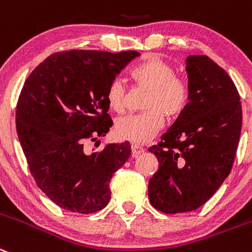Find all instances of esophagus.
Returning a JSON list of instances; mask_svg holds the SVG:
<instances>
[{"mask_svg":"<svg viewBox=\"0 0 252 252\" xmlns=\"http://www.w3.org/2000/svg\"><path fill=\"white\" fill-rule=\"evenodd\" d=\"M144 150H145L144 148L140 147V145L131 144V155H133L134 158H135V157H138V155L143 154V153H144Z\"/></svg>","mask_w":252,"mask_h":252,"instance_id":"obj_1","label":"esophagus"}]
</instances>
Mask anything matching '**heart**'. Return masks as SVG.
Here are the masks:
<instances>
[{
	"mask_svg": "<svg viewBox=\"0 0 252 252\" xmlns=\"http://www.w3.org/2000/svg\"><path fill=\"white\" fill-rule=\"evenodd\" d=\"M133 79L139 86L150 89L145 108L149 110L121 118L115 124V134L119 139L135 144L152 140L164 126V116L176 117L189 102L190 89L187 82L174 76L173 65L166 61L150 56L130 70ZM124 84L115 78L107 89V102L110 109L117 113L124 110Z\"/></svg>",
	"mask_w": 252,
	"mask_h": 252,
	"instance_id": "obj_1",
	"label": "heart"
}]
</instances>
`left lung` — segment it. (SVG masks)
<instances>
[{"label": "left lung", "mask_w": 252, "mask_h": 252, "mask_svg": "<svg viewBox=\"0 0 252 252\" xmlns=\"http://www.w3.org/2000/svg\"><path fill=\"white\" fill-rule=\"evenodd\" d=\"M189 103L161 142L150 147L158 171L148 185L150 204L165 214L196 210L230 174L243 110L234 82L208 56L187 58Z\"/></svg>", "instance_id": "8db88e82"}]
</instances>
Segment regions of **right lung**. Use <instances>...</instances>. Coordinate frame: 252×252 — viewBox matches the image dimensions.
I'll return each mask as SVG.
<instances>
[{
  "label": "right lung",
  "instance_id": "add662e5",
  "mask_svg": "<svg viewBox=\"0 0 252 252\" xmlns=\"http://www.w3.org/2000/svg\"><path fill=\"white\" fill-rule=\"evenodd\" d=\"M139 55L60 52L26 79L16 109L18 139L34 182L60 208L92 214L109 203V182L130 157V143L89 152L86 142L109 131L108 86Z\"/></svg>",
  "mask_w": 252,
  "mask_h": 252
}]
</instances>
